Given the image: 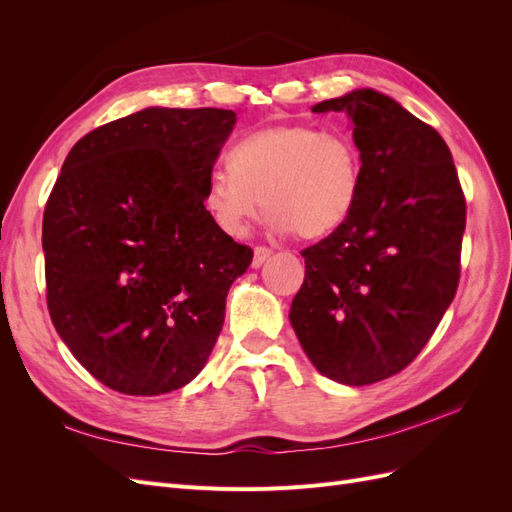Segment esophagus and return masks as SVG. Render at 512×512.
<instances>
[{
  "label": "esophagus",
  "mask_w": 512,
  "mask_h": 512,
  "mask_svg": "<svg viewBox=\"0 0 512 512\" xmlns=\"http://www.w3.org/2000/svg\"><path fill=\"white\" fill-rule=\"evenodd\" d=\"M271 250H269V247L267 245H256L254 247V260H252V267L254 269H258V267H262V265H265V262L271 258Z\"/></svg>",
  "instance_id": "34e87169"
}]
</instances>
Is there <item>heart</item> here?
Wrapping results in <instances>:
<instances>
[{
	"mask_svg": "<svg viewBox=\"0 0 512 512\" xmlns=\"http://www.w3.org/2000/svg\"><path fill=\"white\" fill-rule=\"evenodd\" d=\"M361 190L363 156L350 134L275 123L241 138L230 166L211 175L203 200L228 235H245L265 198L277 230L318 239L346 224Z\"/></svg>",
	"mask_w": 512,
	"mask_h": 512,
	"instance_id": "obj_1",
	"label": "heart"
}]
</instances>
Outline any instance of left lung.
<instances>
[{
    "label": "left lung",
    "instance_id": "left-lung-1",
    "mask_svg": "<svg viewBox=\"0 0 512 512\" xmlns=\"http://www.w3.org/2000/svg\"><path fill=\"white\" fill-rule=\"evenodd\" d=\"M312 111L352 121L363 190L346 224L301 252L290 322L322 376L365 386L406 369L451 305L466 196L444 138L393 98L356 89Z\"/></svg>",
    "mask_w": 512,
    "mask_h": 512
}]
</instances>
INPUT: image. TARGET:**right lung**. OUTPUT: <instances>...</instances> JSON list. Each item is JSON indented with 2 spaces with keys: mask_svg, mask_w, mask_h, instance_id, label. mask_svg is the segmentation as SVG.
Here are the masks:
<instances>
[{
  "mask_svg": "<svg viewBox=\"0 0 512 512\" xmlns=\"http://www.w3.org/2000/svg\"><path fill=\"white\" fill-rule=\"evenodd\" d=\"M235 111L145 108L76 143L42 220L46 305L91 376L134 397L205 367L252 262L205 207Z\"/></svg>",
  "mask_w": 512,
  "mask_h": 512,
  "instance_id": "add662e5",
  "label": "right lung"
}]
</instances>
